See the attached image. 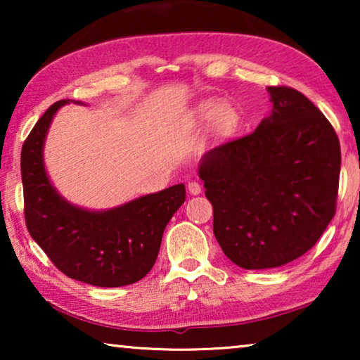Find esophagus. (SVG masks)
Masks as SVG:
<instances>
[{
    "instance_id": "esophagus-1",
    "label": "esophagus",
    "mask_w": 360,
    "mask_h": 360,
    "mask_svg": "<svg viewBox=\"0 0 360 360\" xmlns=\"http://www.w3.org/2000/svg\"><path fill=\"white\" fill-rule=\"evenodd\" d=\"M187 188H188V192H191L192 195L202 193V186H200V182H197V181H191V182H188Z\"/></svg>"
}]
</instances>
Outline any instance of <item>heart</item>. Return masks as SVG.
<instances>
[{
	"instance_id": "obj_1",
	"label": "heart",
	"mask_w": 360,
	"mask_h": 360,
	"mask_svg": "<svg viewBox=\"0 0 360 360\" xmlns=\"http://www.w3.org/2000/svg\"><path fill=\"white\" fill-rule=\"evenodd\" d=\"M195 114L202 122H210V129L217 139L233 136L241 124L240 111L230 101L203 100L195 108Z\"/></svg>"
}]
</instances>
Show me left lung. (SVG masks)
I'll list each match as a JSON object with an SVG mask.
<instances>
[{"instance_id": "left-lung-1", "label": "left lung", "mask_w": 360, "mask_h": 360, "mask_svg": "<svg viewBox=\"0 0 360 360\" xmlns=\"http://www.w3.org/2000/svg\"><path fill=\"white\" fill-rule=\"evenodd\" d=\"M268 92L270 117L206 152L198 167L219 246L246 270L308 252L337 210L341 150L330 122L295 89Z\"/></svg>"}]
</instances>
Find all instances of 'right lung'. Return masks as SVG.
Returning <instances> with one entry per match:
<instances>
[{
  "label": "right lung",
  "mask_w": 360,
  "mask_h": 360,
  "mask_svg": "<svg viewBox=\"0 0 360 360\" xmlns=\"http://www.w3.org/2000/svg\"><path fill=\"white\" fill-rule=\"evenodd\" d=\"M68 101L53 103L23 143L27 229L68 278L98 288L133 284L154 266L163 230L184 203L186 187L176 184L108 211H87L66 202L49 181L42 149L53 115Z\"/></svg>",
  "instance_id": "obj_1"
}]
</instances>
